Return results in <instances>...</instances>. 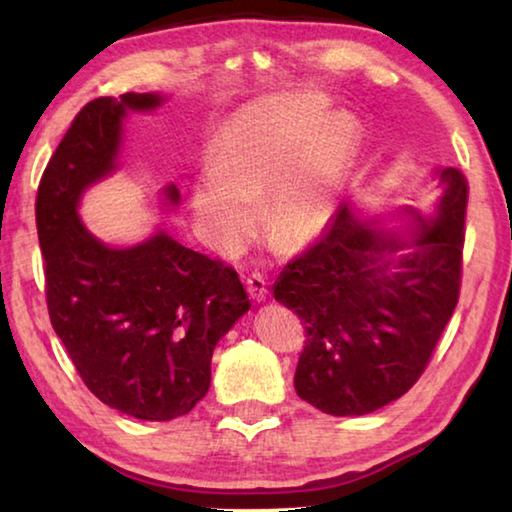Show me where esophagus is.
<instances>
[{
  "label": "esophagus",
  "instance_id": "esophagus-1",
  "mask_svg": "<svg viewBox=\"0 0 512 512\" xmlns=\"http://www.w3.org/2000/svg\"><path fill=\"white\" fill-rule=\"evenodd\" d=\"M246 289H248V296L253 298L255 302H264L266 300V296H268V291H266V280H264V275H259V273H253L246 280Z\"/></svg>",
  "mask_w": 512,
  "mask_h": 512
}]
</instances>
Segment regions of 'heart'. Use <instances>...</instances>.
<instances>
[{
	"mask_svg": "<svg viewBox=\"0 0 512 512\" xmlns=\"http://www.w3.org/2000/svg\"><path fill=\"white\" fill-rule=\"evenodd\" d=\"M354 115L327 112L314 94H277L225 119L210 149L212 171L194 185L196 223L219 253H237L259 225L282 248L316 241L339 210L345 176L357 158Z\"/></svg>",
	"mask_w": 512,
	"mask_h": 512,
	"instance_id": "b5f03b06",
	"label": "heart"
}]
</instances>
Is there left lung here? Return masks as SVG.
Here are the masks:
<instances>
[{"instance_id": "1", "label": "left lung", "mask_w": 512, "mask_h": 512, "mask_svg": "<svg viewBox=\"0 0 512 512\" xmlns=\"http://www.w3.org/2000/svg\"><path fill=\"white\" fill-rule=\"evenodd\" d=\"M433 180L440 196L429 212L406 203L366 219L343 201L318 244L273 284L275 300L305 323L293 384L318 411L350 418L395 402L454 314L467 183L452 167L433 169Z\"/></svg>"}]
</instances>
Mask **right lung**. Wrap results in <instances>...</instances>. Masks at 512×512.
<instances>
[{
  "label": "right lung",
  "instance_id": "obj_1",
  "mask_svg": "<svg viewBox=\"0 0 512 512\" xmlns=\"http://www.w3.org/2000/svg\"><path fill=\"white\" fill-rule=\"evenodd\" d=\"M164 103L162 92L90 101L51 155L36 198L58 339L103 404L149 422L180 418L203 400L216 343L250 309L230 266L183 246L162 225L140 244L112 246L81 219L85 192L119 171L128 117ZM178 205V187L164 185L162 210Z\"/></svg>",
  "mask_w": 512,
  "mask_h": 512
}]
</instances>
